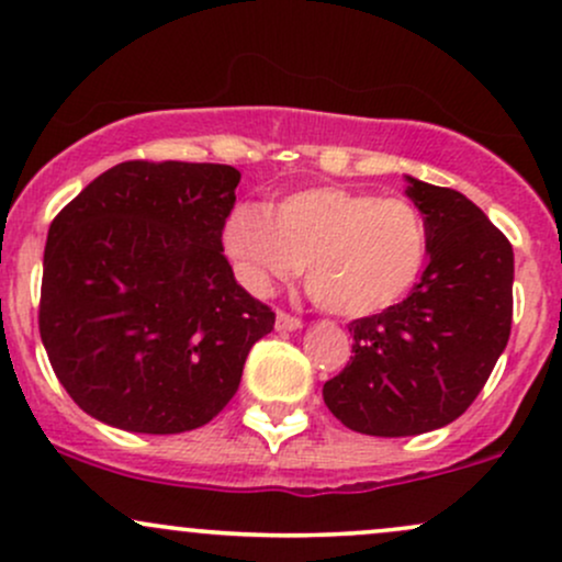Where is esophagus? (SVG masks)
<instances>
[{
	"instance_id": "34e87169",
	"label": "esophagus",
	"mask_w": 562,
	"mask_h": 562,
	"mask_svg": "<svg viewBox=\"0 0 562 562\" xmlns=\"http://www.w3.org/2000/svg\"><path fill=\"white\" fill-rule=\"evenodd\" d=\"M301 325L303 322L299 319V317H293V314H288V312H277V317H274V327L280 333H293V330H301Z\"/></svg>"
}]
</instances>
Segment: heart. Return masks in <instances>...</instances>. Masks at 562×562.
Here are the masks:
<instances>
[{
	"mask_svg": "<svg viewBox=\"0 0 562 562\" xmlns=\"http://www.w3.org/2000/svg\"><path fill=\"white\" fill-rule=\"evenodd\" d=\"M222 243L243 285L267 295L301 269L325 312L346 319L396 306L420 280L428 224L409 198L344 184L290 192L269 211L237 205Z\"/></svg>",
	"mask_w": 562,
	"mask_h": 562,
	"instance_id": "1",
	"label": "heart"
}]
</instances>
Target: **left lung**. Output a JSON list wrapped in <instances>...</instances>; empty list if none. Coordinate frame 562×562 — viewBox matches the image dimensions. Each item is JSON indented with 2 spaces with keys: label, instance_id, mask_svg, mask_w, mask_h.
Wrapping results in <instances>:
<instances>
[{
  "label": "left lung",
  "instance_id": "1",
  "mask_svg": "<svg viewBox=\"0 0 562 562\" xmlns=\"http://www.w3.org/2000/svg\"><path fill=\"white\" fill-rule=\"evenodd\" d=\"M428 224V267L404 301L353 319V357L322 396L346 428L417 436L475 402L513 325V245L473 200L406 177Z\"/></svg>",
  "mask_w": 562,
  "mask_h": 562
}]
</instances>
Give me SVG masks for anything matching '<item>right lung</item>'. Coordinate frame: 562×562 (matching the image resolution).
I'll use <instances>...</instances> for the list:
<instances>
[{
    "instance_id": "add662e5",
    "label": "right lung",
    "mask_w": 562,
    "mask_h": 562,
    "mask_svg": "<svg viewBox=\"0 0 562 562\" xmlns=\"http://www.w3.org/2000/svg\"><path fill=\"white\" fill-rule=\"evenodd\" d=\"M237 184L222 164L126 160L49 224L38 333L94 420L184 434L235 396L250 346L274 327L222 248Z\"/></svg>"
}]
</instances>
